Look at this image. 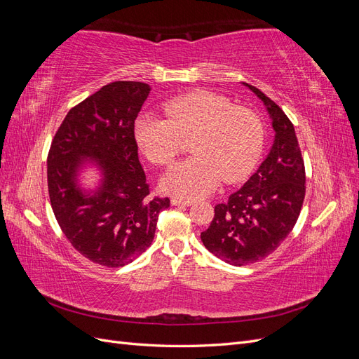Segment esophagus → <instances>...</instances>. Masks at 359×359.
<instances>
[{
    "label": "esophagus",
    "instance_id": "esophagus-1",
    "mask_svg": "<svg viewBox=\"0 0 359 359\" xmlns=\"http://www.w3.org/2000/svg\"><path fill=\"white\" fill-rule=\"evenodd\" d=\"M170 203L175 205V206H190L191 201H189V199H180V198H172Z\"/></svg>",
    "mask_w": 359,
    "mask_h": 359
}]
</instances>
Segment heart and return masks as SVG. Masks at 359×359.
<instances>
[{"mask_svg": "<svg viewBox=\"0 0 359 359\" xmlns=\"http://www.w3.org/2000/svg\"><path fill=\"white\" fill-rule=\"evenodd\" d=\"M165 115L136 118L135 139L145 157L156 165H170L189 137L193 157L173 166L161 180L166 191L194 199L211 193L222 180H244L260 156L264 128L244 107H233L226 97L193 91L165 103Z\"/></svg>", "mask_w": 359, "mask_h": 359, "instance_id": "1", "label": "heart"}]
</instances>
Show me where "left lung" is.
Listing matches in <instances>:
<instances>
[{
	"label": "left lung",
	"mask_w": 359,
	"mask_h": 359,
	"mask_svg": "<svg viewBox=\"0 0 359 359\" xmlns=\"http://www.w3.org/2000/svg\"><path fill=\"white\" fill-rule=\"evenodd\" d=\"M244 85L264 102L274 142L244 186L226 203L215 205L210 227L201 233L203 245L233 266L255 264L273 253L295 226L306 196V168L293 124L269 97Z\"/></svg>",
	"instance_id": "obj_1"
}]
</instances>
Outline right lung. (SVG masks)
<instances>
[{
    "instance_id": "obj_1",
    "label": "right lung",
    "mask_w": 359,
    "mask_h": 359,
    "mask_svg": "<svg viewBox=\"0 0 359 359\" xmlns=\"http://www.w3.org/2000/svg\"><path fill=\"white\" fill-rule=\"evenodd\" d=\"M151 88L118 81L104 85L72 107L48 154V189L52 211L70 244L91 262L124 266L154 240L158 214L168 198H149L137 157L135 119ZM86 162L101 170L94 191L80 187Z\"/></svg>"
}]
</instances>
